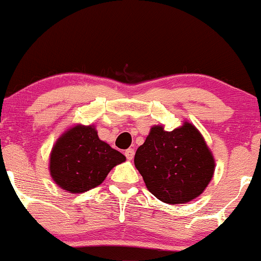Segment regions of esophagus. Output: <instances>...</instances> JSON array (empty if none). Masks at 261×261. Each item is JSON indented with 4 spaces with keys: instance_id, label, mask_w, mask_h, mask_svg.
<instances>
[{
    "instance_id": "1",
    "label": "esophagus",
    "mask_w": 261,
    "mask_h": 261,
    "mask_svg": "<svg viewBox=\"0 0 261 261\" xmlns=\"http://www.w3.org/2000/svg\"><path fill=\"white\" fill-rule=\"evenodd\" d=\"M125 155H126V158L128 161H133L134 155H135V149L134 148H128L125 151Z\"/></svg>"
}]
</instances>
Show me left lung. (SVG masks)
<instances>
[{
	"instance_id": "left-lung-1",
	"label": "left lung",
	"mask_w": 261,
	"mask_h": 261,
	"mask_svg": "<svg viewBox=\"0 0 261 261\" xmlns=\"http://www.w3.org/2000/svg\"><path fill=\"white\" fill-rule=\"evenodd\" d=\"M134 162L149 193L170 205L201 195L215 172L212 152L188 121L173 131L162 125L152 126Z\"/></svg>"
}]
</instances>
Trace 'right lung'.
Returning <instances> with one entry per match:
<instances>
[{
	"mask_svg": "<svg viewBox=\"0 0 261 261\" xmlns=\"http://www.w3.org/2000/svg\"><path fill=\"white\" fill-rule=\"evenodd\" d=\"M126 157L99 140L93 125H74L55 142L50 153V174L60 188L80 194L98 187Z\"/></svg>",
	"mask_w": 261,
	"mask_h": 261,
	"instance_id": "1",
	"label": "right lung"
}]
</instances>
